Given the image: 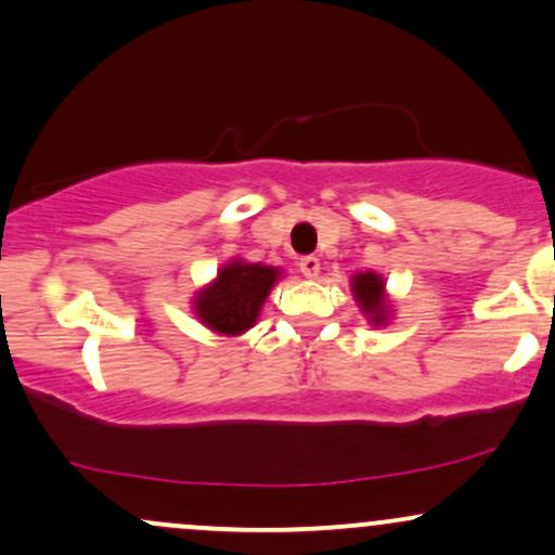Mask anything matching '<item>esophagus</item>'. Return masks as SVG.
Returning <instances> with one entry per match:
<instances>
[{"label": "esophagus", "instance_id": "1", "mask_svg": "<svg viewBox=\"0 0 555 555\" xmlns=\"http://www.w3.org/2000/svg\"><path fill=\"white\" fill-rule=\"evenodd\" d=\"M299 271H302V276L307 279H315L320 273V260L315 256L299 258Z\"/></svg>", "mask_w": 555, "mask_h": 555}]
</instances>
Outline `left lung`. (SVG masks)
I'll return each mask as SVG.
<instances>
[{
    "label": "left lung",
    "mask_w": 555,
    "mask_h": 555,
    "mask_svg": "<svg viewBox=\"0 0 555 555\" xmlns=\"http://www.w3.org/2000/svg\"><path fill=\"white\" fill-rule=\"evenodd\" d=\"M353 297H357L359 307L364 310V315H370V320L375 325L385 323V315H387V302H385V284L383 279L377 276V273H357L353 276Z\"/></svg>",
    "instance_id": "1"
}]
</instances>
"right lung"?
<instances>
[{"label":"right lung","instance_id":"right-lung-1","mask_svg":"<svg viewBox=\"0 0 555 555\" xmlns=\"http://www.w3.org/2000/svg\"><path fill=\"white\" fill-rule=\"evenodd\" d=\"M279 271L271 266L232 260L219 271L217 282L204 289L196 299L198 318L211 331L224 336H237L256 323L260 305L269 297Z\"/></svg>","mask_w":555,"mask_h":555}]
</instances>
